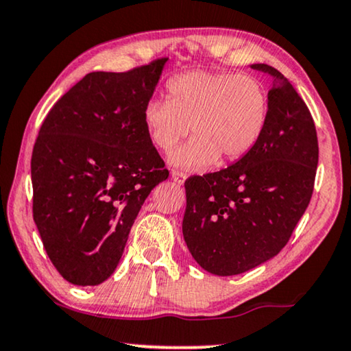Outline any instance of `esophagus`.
I'll return each mask as SVG.
<instances>
[{
    "mask_svg": "<svg viewBox=\"0 0 351 351\" xmlns=\"http://www.w3.org/2000/svg\"><path fill=\"white\" fill-rule=\"evenodd\" d=\"M187 175L184 171H180V170H171V180H173L176 184H182V182L186 181Z\"/></svg>",
    "mask_w": 351,
    "mask_h": 351,
    "instance_id": "esophagus-1",
    "label": "esophagus"
}]
</instances>
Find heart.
I'll return each mask as SVG.
<instances>
[{
	"instance_id": "heart-1",
	"label": "heart",
	"mask_w": 351,
	"mask_h": 351,
	"mask_svg": "<svg viewBox=\"0 0 351 351\" xmlns=\"http://www.w3.org/2000/svg\"><path fill=\"white\" fill-rule=\"evenodd\" d=\"M169 101L149 100L143 124L152 145L170 154L189 133L194 138L173 156L175 165L204 170L245 157L263 135L269 114L264 84L251 75L192 70L167 82Z\"/></svg>"
}]
</instances>
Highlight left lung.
I'll use <instances>...</instances> for the list:
<instances>
[{"mask_svg":"<svg viewBox=\"0 0 351 351\" xmlns=\"http://www.w3.org/2000/svg\"><path fill=\"white\" fill-rule=\"evenodd\" d=\"M269 114L259 141L224 170L184 182L182 235L206 272L243 274L285 248L313 194L318 138L313 117L291 82L274 66Z\"/></svg>","mask_w":351,"mask_h":351,"instance_id":"obj_1","label":"left lung"}]
</instances>
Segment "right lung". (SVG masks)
<instances>
[{"instance_id":"1","label":"right lung","mask_w":351,"mask_h":351,"mask_svg":"<svg viewBox=\"0 0 351 351\" xmlns=\"http://www.w3.org/2000/svg\"><path fill=\"white\" fill-rule=\"evenodd\" d=\"M169 58L88 73L44 119L32 156L33 219L63 278H110L151 191L169 178L143 110Z\"/></svg>"}]
</instances>
